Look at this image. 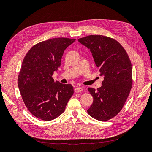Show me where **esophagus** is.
Instances as JSON below:
<instances>
[{
  "label": "esophagus",
  "mask_w": 152,
  "mask_h": 152,
  "mask_svg": "<svg viewBox=\"0 0 152 152\" xmlns=\"http://www.w3.org/2000/svg\"><path fill=\"white\" fill-rule=\"evenodd\" d=\"M75 93H80V92H82V91H83V88L81 87H76V88H75L74 89Z\"/></svg>",
  "instance_id": "obj_1"
}]
</instances>
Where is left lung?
I'll list each match as a JSON object with an SVG mask.
<instances>
[{"label":"left lung","instance_id":"8db88e82","mask_svg":"<svg viewBox=\"0 0 152 152\" xmlns=\"http://www.w3.org/2000/svg\"><path fill=\"white\" fill-rule=\"evenodd\" d=\"M78 41L90 49L104 79L97 90L88 88L93 103L87 113L98 121H108L120 112L129 94L132 84L129 58L120 43L108 37L92 35Z\"/></svg>","mask_w":152,"mask_h":152}]
</instances>
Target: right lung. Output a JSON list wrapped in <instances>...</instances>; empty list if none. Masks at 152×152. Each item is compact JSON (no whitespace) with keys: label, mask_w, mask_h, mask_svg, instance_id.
Segmentation results:
<instances>
[{"label":"right lung","mask_w":152,"mask_h":152,"mask_svg":"<svg viewBox=\"0 0 152 152\" xmlns=\"http://www.w3.org/2000/svg\"><path fill=\"white\" fill-rule=\"evenodd\" d=\"M75 40L60 37L42 41L34 45L23 61L18 87L29 112L41 120L58 117L73 94L71 84L54 82L52 76L61 66L65 50Z\"/></svg>","instance_id":"right-lung-1"}]
</instances>
